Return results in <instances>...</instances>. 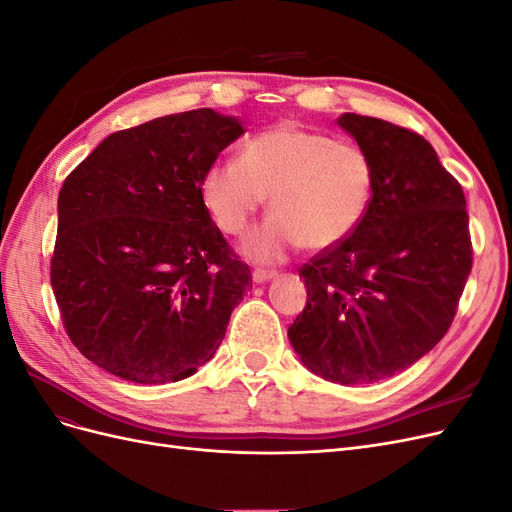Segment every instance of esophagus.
Here are the masks:
<instances>
[{
  "label": "esophagus",
  "instance_id": "obj_1",
  "mask_svg": "<svg viewBox=\"0 0 512 512\" xmlns=\"http://www.w3.org/2000/svg\"><path fill=\"white\" fill-rule=\"evenodd\" d=\"M275 277H277V273L275 271H267V269H254V273H252V280L256 284H265L269 280H275Z\"/></svg>",
  "mask_w": 512,
  "mask_h": 512
}]
</instances>
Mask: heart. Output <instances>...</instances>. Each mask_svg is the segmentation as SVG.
Wrapping results in <instances>:
<instances>
[{"mask_svg":"<svg viewBox=\"0 0 512 512\" xmlns=\"http://www.w3.org/2000/svg\"><path fill=\"white\" fill-rule=\"evenodd\" d=\"M271 194V215L241 243L256 262H280L305 245L322 252L346 241L374 198V164L350 141L280 123L250 138L239 160H215L200 179L213 222L241 235Z\"/></svg>","mask_w":512,"mask_h":512,"instance_id":"b5f03b06","label":"heart"}]
</instances>
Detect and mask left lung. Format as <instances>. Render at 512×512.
<instances>
[{
    "mask_svg": "<svg viewBox=\"0 0 512 512\" xmlns=\"http://www.w3.org/2000/svg\"><path fill=\"white\" fill-rule=\"evenodd\" d=\"M374 164L365 220L299 269L307 303L288 339L312 374L374 384L446 335L472 271L466 196L423 136L376 117L337 119Z\"/></svg>",
    "mask_w": 512,
    "mask_h": 512,
    "instance_id": "left-lung-1",
    "label": "left lung"
}]
</instances>
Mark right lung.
<instances>
[{"label":"right lung","mask_w":512,"mask_h":512,"mask_svg":"<svg viewBox=\"0 0 512 512\" xmlns=\"http://www.w3.org/2000/svg\"><path fill=\"white\" fill-rule=\"evenodd\" d=\"M243 132L213 108L158 117L106 136L64 181L51 286L72 344L108 374L177 382L220 348L252 275L200 179Z\"/></svg>","instance_id":"obj_1"}]
</instances>
